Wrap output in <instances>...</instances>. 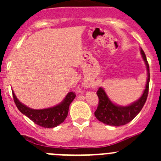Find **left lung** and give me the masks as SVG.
I'll return each mask as SVG.
<instances>
[{"label":"left lung","instance_id":"left-lung-1","mask_svg":"<svg viewBox=\"0 0 161 161\" xmlns=\"http://www.w3.org/2000/svg\"><path fill=\"white\" fill-rule=\"evenodd\" d=\"M142 58L145 62L147 71V80L145 90L140 98L127 106H120L111 101L105 92L104 89L100 87L97 94L99 97V104L95 111L96 118L101 122L111 126H121L128 124L140 112L143 108L147 96H148L149 84H150V67L147 62L145 53L140 48Z\"/></svg>","mask_w":161,"mask_h":161}]
</instances>
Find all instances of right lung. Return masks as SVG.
Listing matches in <instances>:
<instances>
[{"label": "right lung", "mask_w": 161, "mask_h": 161, "mask_svg": "<svg viewBox=\"0 0 161 161\" xmlns=\"http://www.w3.org/2000/svg\"><path fill=\"white\" fill-rule=\"evenodd\" d=\"M14 101L21 113L28 117L35 124L43 128H54L59 125L67 118L69 106L75 97L73 92H69L58 104L44 109H32L19 101L12 91Z\"/></svg>", "instance_id": "right-lung-1"}]
</instances>
